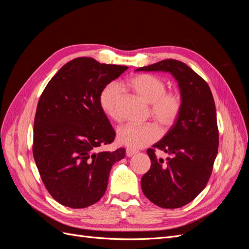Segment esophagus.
<instances>
[{
	"instance_id": "esophagus-1",
	"label": "esophagus",
	"mask_w": 249,
	"mask_h": 249,
	"mask_svg": "<svg viewBox=\"0 0 249 249\" xmlns=\"http://www.w3.org/2000/svg\"><path fill=\"white\" fill-rule=\"evenodd\" d=\"M138 153V150L133 149V148H126V157H133L134 155H136Z\"/></svg>"
}]
</instances>
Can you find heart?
<instances>
[{"label":"heart","instance_id":"b5f03b06","mask_svg":"<svg viewBox=\"0 0 249 249\" xmlns=\"http://www.w3.org/2000/svg\"><path fill=\"white\" fill-rule=\"evenodd\" d=\"M131 88L142 100L150 104L153 117L163 127H170L178 119L182 100L178 93L166 92V83L153 74H139L130 80ZM120 87L111 83L100 95L102 110L114 120L120 118ZM159 129L153 123L126 124L117 130V139L122 144L131 148H140L159 138Z\"/></svg>","mask_w":249,"mask_h":249}]
</instances>
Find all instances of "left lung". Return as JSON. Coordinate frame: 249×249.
I'll use <instances>...</instances> for the list:
<instances>
[{
  "label": "left lung",
  "mask_w": 249,
  "mask_h": 249,
  "mask_svg": "<svg viewBox=\"0 0 249 249\" xmlns=\"http://www.w3.org/2000/svg\"><path fill=\"white\" fill-rule=\"evenodd\" d=\"M136 71L169 72L178 82L182 109L167 134L153 145L166 152V160L148 148L149 170L141 178L145 196L155 205L177 209L192 201L206 187L218 153L216 107L207 82L187 64L166 59Z\"/></svg>",
  "instance_id": "left-lung-1"
}]
</instances>
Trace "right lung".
I'll return each mask as SVG.
<instances>
[{
	"mask_svg": "<svg viewBox=\"0 0 249 249\" xmlns=\"http://www.w3.org/2000/svg\"><path fill=\"white\" fill-rule=\"evenodd\" d=\"M127 66L80 57L61 67L37 105L33 156L42 182L58 202L83 209L106 192L110 170L124 148L102 150L115 132L102 110L100 95Z\"/></svg>",
	"mask_w": 249,
	"mask_h": 249,
	"instance_id": "add662e5",
	"label": "right lung"
}]
</instances>
